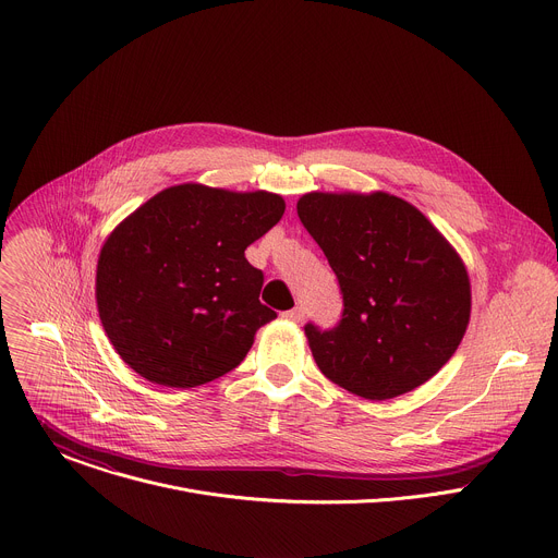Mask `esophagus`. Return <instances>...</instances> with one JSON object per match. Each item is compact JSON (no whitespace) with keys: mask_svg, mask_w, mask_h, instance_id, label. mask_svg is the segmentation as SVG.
I'll list each match as a JSON object with an SVG mask.
<instances>
[{"mask_svg":"<svg viewBox=\"0 0 558 558\" xmlns=\"http://www.w3.org/2000/svg\"><path fill=\"white\" fill-rule=\"evenodd\" d=\"M287 320H291V323H302L304 320V308L302 306H293L291 311H287V313H282Z\"/></svg>","mask_w":558,"mask_h":558,"instance_id":"1","label":"esophagus"}]
</instances>
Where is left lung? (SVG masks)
<instances>
[{
  "label": "left lung",
  "mask_w": 558,
  "mask_h": 558,
  "mask_svg": "<svg viewBox=\"0 0 558 558\" xmlns=\"http://www.w3.org/2000/svg\"><path fill=\"white\" fill-rule=\"evenodd\" d=\"M298 216L338 276L336 329L304 327L313 360L333 384L381 402L428 381L470 323V278L444 233L386 192H308Z\"/></svg>",
  "instance_id": "obj_1"
}]
</instances>
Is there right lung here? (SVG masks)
<instances>
[{
  "mask_svg": "<svg viewBox=\"0 0 558 558\" xmlns=\"http://www.w3.org/2000/svg\"><path fill=\"white\" fill-rule=\"evenodd\" d=\"M284 214L271 192L168 187L114 231L97 263V308L121 360L151 384L194 388L250 353L276 311L245 250Z\"/></svg>",
  "mask_w": 558,
  "mask_h": 558,
  "instance_id": "right-lung-1",
  "label": "right lung"
}]
</instances>
